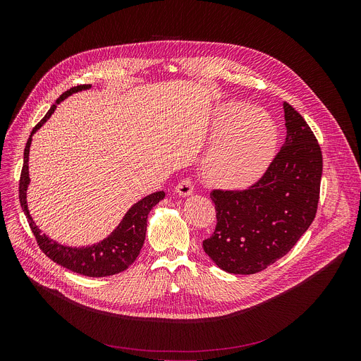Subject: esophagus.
I'll use <instances>...</instances> for the list:
<instances>
[{"label":"esophagus","instance_id":"obj_1","mask_svg":"<svg viewBox=\"0 0 361 361\" xmlns=\"http://www.w3.org/2000/svg\"><path fill=\"white\" fill-rule=\"evenodd\" d=\"M194 190V181L191 177H187V178H183L177 187H176V192L181 197H188Z\"/></svg>","mask_w":361,"mask_h":361}]
</instances>
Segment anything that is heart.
I'll list each match as a JSON object with an SVG mask.
<instances>
[{
	"label": "heart",
	"mask_w": 361,
	"mask_h": 361,
	"mask_svg": "<svg viewBox=\"0 0 361 361\" xmlns=\"http://www.w3.org/2000/svg\"><path fill=\"white\" fill-rule=\"evenodd\" d=\"M273 120L262 110L235 113L205 161V176L221 187L250 185L267 169L276 148Z\"/></svg>",
	"instance_id": "1"
}]
</instances>
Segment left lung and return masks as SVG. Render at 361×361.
I'll list each match as a JSON object with an SVG mask.
<instances>
[{"label": "left lung", "mask_w": 361, "mask_h": 361, "mask_svg": "<svg viewBox=\"0 0 361 361\" xmlns=\"http://www.w3.org/2000/svg\"><path fill=\"white\" fill-rule=\"evenodd\" d=\"M287 135L259 181L213 190L217 226L204 251L224 271L254 274L284 257L313 223L320 198L322 148L305 120L284 102Z\"/></svg>", "instance_id": "8db88e82"}]
</instances>
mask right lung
<instances>
[{"mask_svg":"<svg viewBox=\"0 0 361 361\" xmlns=\"http://www.w3.org/2000/svg\"><path fill=\"white\" fill-rule=\"evenodd\" d=\"M90 84H82L70 88L64 94L60 95V98L56 101V104L51 106L48 113L44 116V118L32 128L31 135L27 141L25 149H24V164L21 170L20 177V202L23 212L28 220L30 228L37 240L38 247L41 251L53 260L54 263L87 277H107L113 274H118L124 270H127L138 257L144 240H145V231H147V217L151 209L160 202L164 198V191L152 192L138 202H135L133 207L128 210V213L124 216L123 221L118 224V227L102 241L92 244L90 247H66L61 245L51 238H48L45 234H41L38 227L34 224L28 207H27V187L30 183L28 176V154H30V145L32 134L51 117L57 109V104L71 95L73 92L87 90L90 88Z\"/></svg>","mask_w":361,"mask_h":361,"instance_id":"add662e5","label":"right lung"}]
</instances>
